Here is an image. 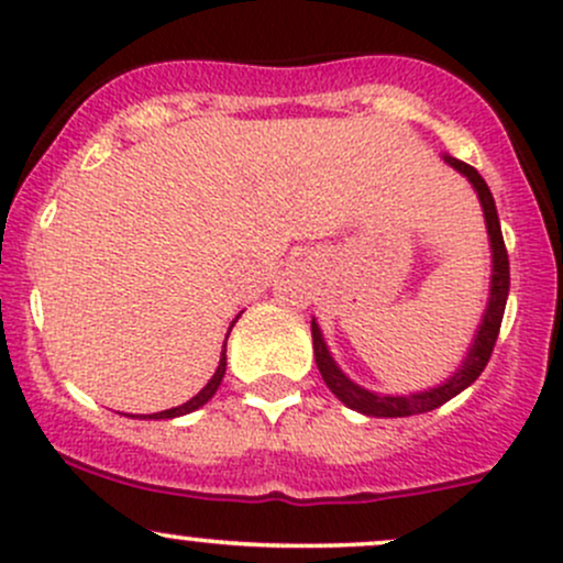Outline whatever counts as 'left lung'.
<instances>
[{
    "label": "left lung",
    "mask_w": 563,
    "mask_h": 563,
    "mask_svg": "<svg viewBox=\"0 0 563 563\" xmlns=\"http://www.w3.org/2000/svg\"><path fill=\"white\" fill-rule=\"evenodd\" d=\"M446 163L456 168L460 173H465L471 178V184L478 191L481 206H484V216H486V227H489V238H492V253H494V275H492V299H489V310L484 314V323H481L478 336H475L471 355L467 361L462 363V368L456 372L446 385L435 387V390L428 393H417V395H376L357 387L355 382H350L347 376L336 368L333 357L325 350L323 336H320L318 323L312 320V347H314V363H318L320 376L329 385V390L342 400L344 406L350 409L368 413V417H411V413H424L443 406L446 400H452L454 395H460L465 387H471L475 379H478L481 372L489 363L494 344H497L499 336V325H503V314H505V301H508V291H510V262H508V249H505L503 240V230H499V216H497V206H494V197L486 181L481 178V173L473 168V165L462 163V159L446 157Z\"/></svg>",
    "instance_id": "8db88e82"
}]
</instances>
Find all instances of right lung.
I'll use <instances>...</instances> for the list:
<instances>
[{
	"mask_svg": "<svg viewBox=\"0 0 563 563\" xmlns=\"http://www.w3.org/2000/svg\"><path fill=\"white\" fill-rule=\"evenodd\" d=\"M232 325H234V320H232ZM227 336H230V333H227ZM224 372H227V344H224V352H221V361H219V368H216V374L211 376V382H208L206 387H202L200 393L195 395V398L191 400H187V404L184 406H176V409H168V411H159V413H150V419H173V417H181V413H189V411H195V409H200V406H206L208 400L213 398V393L219 390V385H221V379H224Z\"/></svg>",
	"mask_w": 563,
	"mask_h": 563,
	"instance_id": "add662e5",
	"label": "right lung"
}]
</instances>
